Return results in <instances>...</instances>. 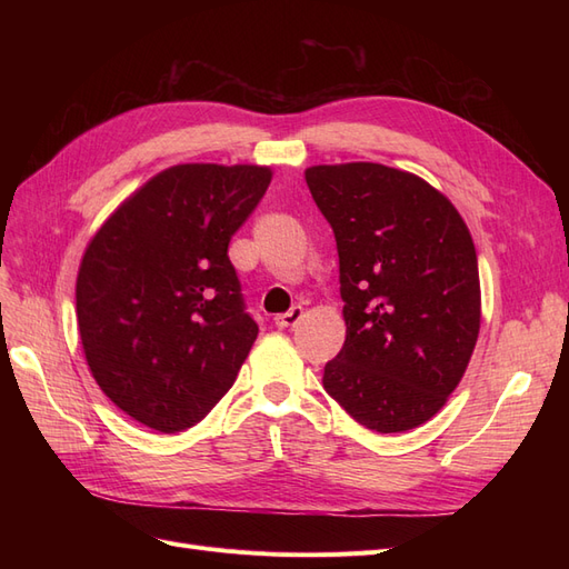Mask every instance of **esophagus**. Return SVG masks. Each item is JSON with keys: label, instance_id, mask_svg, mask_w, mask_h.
Listing matches in <instances>:
<instances>
[{"label": "esophagus", "instance_id": "esophagus-1", "mask_svg": "<svg viewBox=\"0 0 569 569\" xmlns=\"http://www.w3.org/2000/svg\"><path fill=\"white\" fill-rule=\"evenodd\" d=\"M301 318H303V308L295 306V308H291V311H287L282 316H274V325H278L280 330H287V327H295Z\"/></svg>", "mask_w": 569, "mask_h": 569}]
</instances>
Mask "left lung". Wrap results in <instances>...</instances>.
Here are the masks:
<instances>
[{"instance_id":"obj_1","label":"left lung","mask_w":569,"mask_h":569,"mask_svg":"<svg viewBox=\"0 0 569 569\" xmlns=\"http://www.w3.org/2000/svg\"><path fill=\"white\" fill-rule=\"evenodd\" d=\"M303 176L335 230L347 322L322 385L363 427L408 432L449 401L475 351L472 234L456 206L408 170L353 161Z\"/></svg>"}]
</instances>
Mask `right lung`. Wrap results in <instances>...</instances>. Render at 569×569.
<instances>
[{"mask_svg":"<svg viewBox=\"0 0 569 569\" xmlns=\"http://www.w3.org/2000/svg\"><path fill=\"white\" fill-rule=\"evenodd\" d=\"M270 180L268 166H170L90 239L78 332L94 382L132 420L173 435L232 387L258 325L228 244Z\"/></svg>","mask_w":569,"mask_h":569,"instance_id":"obj_1","label":"right lung"}]
</instances>
